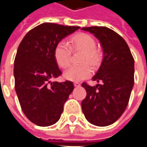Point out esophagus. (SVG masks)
I'll list each match as a JSON object with an SVG mask.
<instances>
[{"mask_svg": "<svg viewBox=\"0 0 147 147\" xmlns=\"http://www.w3.org/2000/svg\"><path fill=\"white\" fill-rule=\"evenodd\" d=\"M74 86H76V87H79L80 86V83H78V82H75L74 83Z\"/></svg>", "mask_w": 147, "mask_h": 147, "instance_id": "34e87169", "label": "esophagus"}]
</instances>
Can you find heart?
<instances>
[{"label":"heart","instance_id":"obj_1","mask_svg":"<svg viewBox=\"0 0 147 147\" xmlns=\"http://www.w3.org/2000/svg\"><path fill=\"white\" fill-rule=\"evenodd\" d=\"M96 42L92 36L87 34H79L72 37L69 45L64 41L59 42L54 49V58L57 64L61 67H67L71 62V49L73 50L83 51L81 61L83 64L72 65L64 71V76L67 80L79 82L91 76L92 69L88 62L93 66L98 65L102 56L96 49Z\"/></svg>","mask_w":147,"mask_h":147}]
</instances>
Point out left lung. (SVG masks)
Here are the masks:
<instances>
[{
  "label": "left lung",
  "mask_w": 147,
  "mask_h": 147,
  "mask_svg": "<svg viewBox=\"0 0 147 147\" xmlns=\"http://www.w3.org/2000/svg\"><path fill=\"white\" fill-rule=\"evenodd\" d=\"M93 34L102 45L104 57L93 80L101 84L82 83L86 96L82 109L90 123L99 127L116 122L126 109L134 86V58L127 42L105 27H83Z\"/></svg>",
  "instance_id": "8db88e82"
}]
</instances>
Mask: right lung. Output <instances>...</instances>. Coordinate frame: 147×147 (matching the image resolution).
Listing matches in <instances>:
<instances>
[{
    "mask_svg": "<svg viewBox=\"0 0 147 147\" xmlns=\"http://www.w3.org/2000/svg\"><path fill=\"white\" fill-rule=\"evenodd\" d=\"M80 27L44 23L24 36L14 61L15 89L25 116L38 126L57 123L74 90L71 81L52 82L62 72L54 58L58 42Z\"/></svg>",
    "mask_w": 147,
    "mask_h": 147,
    "instance_id": "add662e5",
    "label": "right lung"
}]
</instances>
